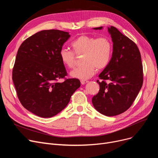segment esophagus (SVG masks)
Returning <instances> with one entry per match:
<instances>
[{"mask_svg":"<svg viewBox=\"0 0 158 158\" xmlns=\"http://www.w3.org/2000/svg\"><path fill=\"white\" fill-rule=\"evenodd\" d=\"M88 82V81L87 80H81V85H85V84L87 83Z\"/></svg>","mask_w":158,"mask_h":158,"instance_id":"obj_1","label":"esophagus"}]
</instances>
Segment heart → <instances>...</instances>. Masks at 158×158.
I'll list each match as a JSON object with an SVG mask.
<instances>
[{"instance_id": "b5f03b06", "label": "heart", "mask_w": 158, "mask_h": 158, "mask_svg": "<svg viewBox=\"0 0 158 158\" xmlns=\"http://www.w3.org/2000/svg\"><path fill=\"white\" fill-rule=\"evenodd\" d=\"M71 46L73 52L62 48L60 57L64 65L72 69L76 64V55H83L82 63L84 64L70 72V76L74 78L85 80L92 77L97 69H106L111 61L113 46L111 40L107 37L81 35L73 41Z\"/></svg>"}]
</instances>
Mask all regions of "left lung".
Wrapping results in <instances>:
<instances>
[{
    "label": "left lung",
    "instance_id": "1",
    "mask_svg": "<svg viewBox=\"0 0 158 158\" xmlns=\"http://www.w3.org/2000/svg\"><path fill=\"white\" fill-rule=\"evenodd\" d=\"M102 27L94 28L101 30ZM113 42L109 65L99 74L98 93L92 98L97 111L108 117L127 111L135 101L143 81L139 49L133 41L117 28L108 27Z\"/></svg>",
    "mask_w": 158,
    "mask_h": 158
}]
</instances>
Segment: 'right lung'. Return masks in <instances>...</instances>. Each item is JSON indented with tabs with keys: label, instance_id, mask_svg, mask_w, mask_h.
Segmentation results:
<instances>
[{
	"label": "right lung",
	"instance_id": "1",
	"mask_svg": "<svg viewBox=\"0 0 158 158\" xmlns=\"http://www.w3.org/2000/svg\"><path fill=\"white\" fill-rule=\"evenodd\" d=\"M69 32L51 29L40 31L20 46L12 79L22 105L31 113L50 118L61 111L81 86L76 78L66 79L60 52L70 38ZM64 78L63 83L57 82Z\"/></svg>",
	"mask_w": 158,
	"mask_h": 158
}]
</instances>
